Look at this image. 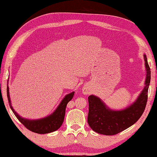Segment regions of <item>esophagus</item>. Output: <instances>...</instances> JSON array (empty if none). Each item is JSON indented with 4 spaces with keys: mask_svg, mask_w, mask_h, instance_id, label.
I'll list each match as a JSON object with an SVG mask.
<instances>
[{
    "mask_svg": "<svg viewBox=\"0 0 157 157\" xmlns=\"http://www.w3.org/2000/svg\"><path fill=\"white\" fill-rule=\"evenodd\" d=\"M84 94H87V93H88V91H87V90H84Z\"/></svg>",
    "mask_w": 157,
    "mask_h": 157,
    "instance_id": "esophagus-1",
    "label": "esophagus"
}]
</instances>
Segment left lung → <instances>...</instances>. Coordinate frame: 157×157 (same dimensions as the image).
I'll return each instance as SVG.
<instances>
[{
  "label": "left lung",
  "instance_id": "left-lung-1",
  "mask_svg": "<svg viewBox=\"0 0 157 157\" xmlns=\"http://www.w3.org/2000/svg\"><path fill=\"white\" fill-rule=\"evenodd\" d=\"M144 58L146 70L145 86L136 101L128 107L120 111H113L97 96H88V123L94 132L106 136L117 134L134 125L140 118L147 102L151 82V69L145 55Z\"/></svg>",
  "mask_w": 157,
  "mask_h": 157
}]
</instances>
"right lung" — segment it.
Listing matches in <instances>:
<instances>
[{"label":"right lung","mask_w":157,"mask_h":157,"mask_svg":"<svg viewBox=\"0 0 157 157\" xmlns=\"http://www.w3.org/2000/svg\"><path fill=\"white\" fill-rule=\"evenodd\" d=\"M6 92H7V98L10 108L11 109L16 117L26 128L33 132L40 134H48V133L55 132L62 125L65 118L66 106L67 105V103L73 98L75 93L74 92H72L70 94L66 95L61 103H60V105L58 106V107L51 115L42 119L29 120L28 119L22 118L13 109L11 103V100H10L9 90L8 86L7 88H6Z\"/></svg>","instance_id":"right-lung-1"}]
</instances>
